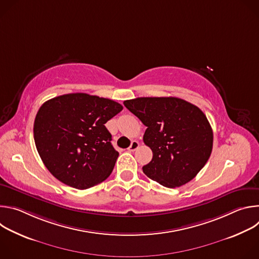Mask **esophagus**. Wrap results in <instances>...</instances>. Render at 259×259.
Segmentation results:
<instances>
[{"mask_svg": "<svg viewBox=\"0 0 259 259\" xmlns=\"http://www.w3.org/2000/svg\"><path fill=\"white\" fill-rule=\"evenodd\" d=\"M139 147V142L136 141V140H133L131 142V145L128 147V151L129 152H135L137 149Z\"/></svg>", "mask_w": 259, "mask_h": 259, "instance_id": "1", "label": "esophagus"}]
</instances>
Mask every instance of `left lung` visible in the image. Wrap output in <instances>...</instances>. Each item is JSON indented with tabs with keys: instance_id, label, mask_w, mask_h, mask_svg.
<instances>
[{
	"instance_id": "left-lung-1",
	"label": "left lung",
	"mask_w": 259,
	"mask_h": 259,
	"mask_svg": "<svg viewBox=\"0 0 259 259\" xmlns=\"http://www.w3.org/2000/svg\"><path fill=\"white\" fill-rule=\"evenodd\" d=\"M124 105L146 126L143 142L153 159L142 167L144 174L169 189L195 178L213 146V131L202 110L177 97H138Z\"/></svg>"
}]
</instances>
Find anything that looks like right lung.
I'll return each mask as SVG.
<instances>
[{
	"label": "right lung",
	"instance_id": "1",
	"mask_svg": "<svg viewBox=\"0 0 259 259\" xmlns=\"http://www.w3.org/2000/svg\"><path fill=\"white\" fill-rule=\"evenodd\" d=\"M123 106L86 93L47 100L36 113L33 138L44 165L66 186L86 190L112 173L119 153L104 124Z\"/></svg>",
	"mask_w": 259,
	"mask_h": 259
}]
</instances>
